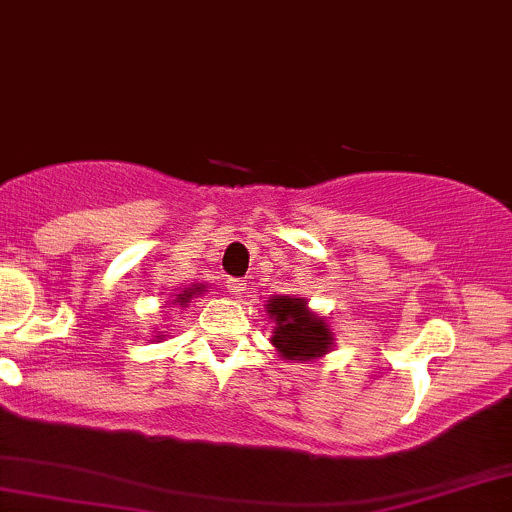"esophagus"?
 <instances>
[{"label":"esophagus","mask_w":512,"mask_h":512,"mask_svg":"<svg viewBox=\"0 0 512 512\" xmlns=\"http://www.w3.org/2000/svg\"><path fill=\"white\" fill-rule=\"evenodd\" d=\"M226 286H228V291L233 293V296H240V293L245 291V284L240 279H228Z\"/></svg>","instance_id":"esophagus-1"}]
</instances>
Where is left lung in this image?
<instances>
[{
  "label": "left lung",
  "instance_id": "1",
  "mask_svg": "<svg viewBox=\"0 0 512 512\" xmlns=\"http://www.w3.org/2000/svg\"><path fill=\"white\" fill-rule=\"evenodd\" d=\"M269 320L274 322L272 346L284 361L310 363L320 361L334 349V332L325 315L308 308L298 296H272L264 303Z\"/></svg>",
  "mask_w": 512,
  "mask_h": 512
}]
</instances>
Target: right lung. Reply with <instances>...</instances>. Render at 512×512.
I'll return each mask as SVG.
<instances>
[{"label":"right lung","instance_id":"add662e5","mask_svg":"<svg viewBox=\"0 0 512 512\" xmlns=\"http://www.w3.org/2000/svg\"><path fill=\"white\" fill-rule=\"evenodd\" d=\"M204 291H207V284H192V286H187L185 291L175 293V298H170V301H166V305H161V308H166V310H173L175 305H178V308H187V303H190L192 298L202 296ZM166 337H168L166 332H158V334H156V339H158V342H163V339H166Z\"/></svg>","mask_w":512,"mask_h":512}]
</instances>
